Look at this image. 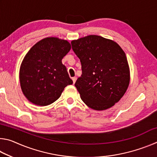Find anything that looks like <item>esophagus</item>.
Listing matches in <instances>:
<instances>
[{"mask_svg":"<svg viewBox=\"0 0 157 157\" xmlns=\"http://www.w3.org/2000/svg\"><path fill=\"white\" fill-rule=\"evenodd\" d=\"M72 79H73V84H75V82H76V79H77V78H76V77H74V78H72Z\"/></svg>","mask_w":157,"mask_h":157,"instance_id":"1","label":"esophagus"}]
</instances>
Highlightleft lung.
I'll return each mask as SVG.
<instances>
[{
  "mask_svg": "<svg viewBox=\"0 0 157 157\" xmlns=\"http://www.w3.org/2000/svg\"><path fill=\"white\" fill-rule=\"evenodd\" d=\"M82 74L75 84L81 99L97 111L109 109L127 91L130 70L121 47L111 39L89 35L71 41Z\"/></svg>",
  "mask_w": 157,
  "mask_h": 157,
  "instance_id": "1",
  "label": "left lung"
}]
</instances>
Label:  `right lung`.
I'll return each instance as SVG.
<instances>
[{"instance_id":"obj_1","label":"right lung","mask_w":157,"mask_h":157,"mask_svg":"<svg viewBox=\"0 0 157 157\" xmlns=\"http://www.w3.org/2000/svg\"><path fill=\"white\" fill-rule=\"evenodd\" d=\"M71 49L67 40L46 37L25 55L19 69L21 89L33 104L47 106L59 98L65 87L73 84L62 60Z\"/></svg>"}]
</instances>
